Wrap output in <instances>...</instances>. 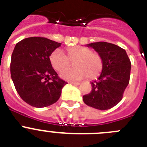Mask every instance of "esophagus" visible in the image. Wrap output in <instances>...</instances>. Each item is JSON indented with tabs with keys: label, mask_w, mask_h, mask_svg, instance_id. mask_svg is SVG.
<instances>
[{
	"label": "esophagus",
	"mask_w": 147,
	"mask_h": 147,
	"mask_svg": "<svg viewBox=\"0 0 147 147\" xmlns=\"http://www.w3.org/2000/svg\"><path fill=\"white\" fill-rule=\"evenodd\" d=\"M70 83H72V84L73 85H75V86H79V85H80V83H78V82H71Z\"/></svg>",
	"instance_id": "esophagus-1"
}]
</instances>
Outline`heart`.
I'll list each match as a JSON object with an SVG mask.
<instances>
[{"label":"heart","instance_id":"b5f03b06","mask_svg":"<svg viewBox=\"0 0 147 147\" xmlns=\"http://www.w3.org/2000/svg\"><path fill=\"white\" fill-rule=\"evenodd\" d=\"M66 56L61 50L57 49L50 56V62L55 70L61 72L75 61V69L65 70L60 74L63 79L79 80L86 76L90 79L97 78L101 74L104 61L101 54L93 51L89 48L73 46L67 49Z\"/></svg>","mask_w":147,"mask_h":147}]
</instances>
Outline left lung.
Masks as SVG:
<instances>
[{"mask_svg": "<svg viewBox=\"0 0 147 147\" xmlns=\"http://www.w3.org/2000/svg\"><path fill=\"white\" fill-rule=\"evenodd\" d=\"M86 46L101 54L104 67L98 80L90 82L92 90L83 96V101L99 110L111 109L121 101L129 83L131 61L125 51L117 45L97 42Z\"/></svg>", "mask_w": 147, "mask_h": 147, "instance_id": "8db88e82", "label": "left lung"}]
</instances>
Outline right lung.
<instances>
[{
    "label": "right lung",
    "mask_w": 147,
    "mask_h": 147,
    "mask_svg": "<svg viewBox=\"0 0 147 147\" xmlns=\"http://www.w3.org/2000/svg\"><path fill=\"white\" fill-rule=\"evenodd\" d=\"M61 43L41 37L17 42L11 55V76L23 101L37 108L58 101L67 82L59 78L50 62L52 52Z\"/></svg>",
    "instance_id": "1"
}]
</instances>
